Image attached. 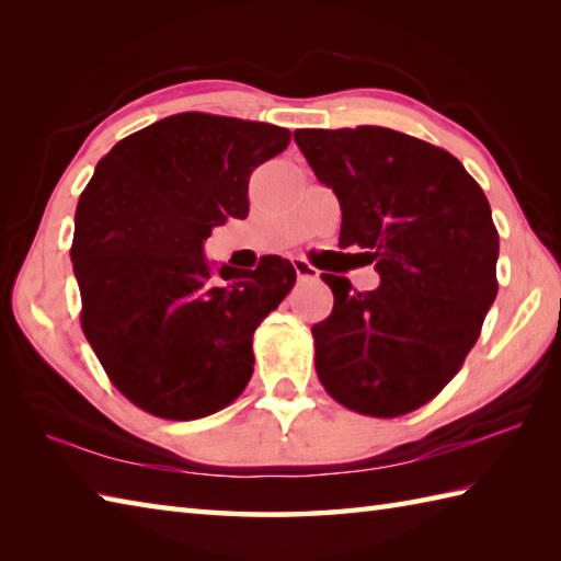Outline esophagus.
Returning <instances> with one entry per match:
<instances>
[{
    "instance_id": "34e87169",
    "label": "esophagus",
    "mask_w": 561,
    "mask_h": 561,
    "mask_svg": "<svg viewBox=\"0 0 561 561\" xmlns=\"http://www.w3.org/2000/svg\"><path fill=\"white\" fill-rule=\"evenodd\" d=\"M291 265H294V270H296V277H299V282H313V279H318L316 267L308 265V262H306L304 257H294Z\"/></svg>"
}]
</instances>
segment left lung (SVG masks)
Here are the masks:
<instances>
[{
  "label": "left lung",
  "instance_id": "left-lung-1",
  "mask_svg": "<svg viewBox=\"0 0 561 561\" xmlns=\"http://www.w3.org/2000/svg\"><path fill=\"white\" fill-rule=\"evenodd\" d=\"M340 199V248H362L374 291L320 274L335 296L313 325L320 383L344 408L400 416L460 371L496 299L499 233L478 181L446 149L388 127L296 129Z\"/></svg>",
  "mask_w": 561,
  "mask_h": 561
}]
</instances>
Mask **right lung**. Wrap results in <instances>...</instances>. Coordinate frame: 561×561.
<instances>
[{
  "label": "right lung",
  "mask_w": 561,
  "mask_h": 561,
  "mask_svg": "<svg viewBox=\"0 0 561 561\" xmlns=\"http://www.w3.org/2000/svg\"><path fill=\"white\" fill-rule=\"evenodd\" d=\"M284 127L178 113L117 141L77 205L71 262L81 330L111 383L161 420H199L253 376V335L296 282L289 260L257 270L202 253L214 226L248 217V183L287 149Z\"/></svg>",
  "instance_id": "1"
}]
</instances>
